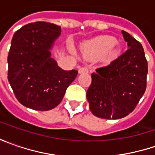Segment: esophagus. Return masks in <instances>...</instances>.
<instances>
[{
    "label": "esophagus",
    "mask_w": 155,
    "mask_h": 155,
    "mask_svg": "<svg viewBox=\"0 0 155 155\" xmlns=\"http://www.w3.org/2000/svg\"><path fill=\"white\" fill-rule=\"evenodd\" d=\"M78 72L79 73H87V72H89V69L87 67H80L78 69Z\"/></svg>",
    "instance_id": "34e87169"
}]
</instances>
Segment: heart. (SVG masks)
I'll return each mask as SVG.
<instances>
[{
    "label": "heart",
    "instance_id": "b5f03b06",
    "mask_svg": "<svg viewBox=\"0 0 155 155\" xmlns=\"http://www.w3.org/2000/svg\"><path fill=\"white\" fill-rule=\"evenodd\" d=\"M116 44V39L110 36H104L102 38L97 39L92 45L93 54L95 56H98L101 54H104L108 51H110L112 47ZM116 51H111L110 55L114 56L116 55Z\"/></svg>",
    "mask_w": 155,
    "mask_h": 155
}]
</instances>
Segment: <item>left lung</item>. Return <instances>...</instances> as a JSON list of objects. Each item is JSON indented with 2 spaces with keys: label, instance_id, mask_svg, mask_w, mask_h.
I'll list each match as a JSON object with an SVG mask.
<instances>
[{
  "label": "left lung",
  "instance_id": "8db88e82",
  "mask_svg": "<svg viewBox=\"0 0 155 155\" xmlns=\"http://www.w3.org/2000/svg\"><path fill=\"white\" fill-rule=\"evenodd\" d=\"M128 50L91 74L86 93L90 110L104 119H120L135 109L147 87V61L138 40L122 31Z\"/></svg>",
  "mask_w": 155,
  "mask_h": 155
}]
</instances>
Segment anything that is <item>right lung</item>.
Here are the masks:
<instances>
[{"label":"right lung","instance_id":"add662e5","mask_svg":"<svg viewBox=\"0 0 155 155\" xmlns=\"http://www.w3.org/2000/svg\"><path fill=\"white\" fill-rule=\"evenodd\" d=\"M61 27L45 21L16 31L8 56V79L15 97L32 110H50L60 104L78 71H64L51 58L50 49Z\"/></svg>","mask_w":155,"mask_h":155}]
</instances>
